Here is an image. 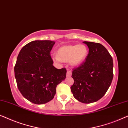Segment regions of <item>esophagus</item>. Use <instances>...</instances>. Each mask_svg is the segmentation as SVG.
<instances>
[{"instance_id":"34e87169","label":"esophagus","mask_w":128,"mask_h":128,"mask_svg":"<svg viewBox=\"0 0 128 128\" xmlns=\"http://www.w3.org/2000/svg\"><path fill=\"white\" fill-rule=\"evenodd\" d=\"M71 76H72V72L70 71V70H68L67 71V77H71Z\"/></svg>"}]
</instances>
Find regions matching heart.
Wrapping results in <instances>:
<instances>
[{"instance_id":"1","label":"heart","mask_w":128,"mask_h":128,"mask_svg":"<svg viewBox=\"0 0 128 128\" xmlns=\"http://www.w3.org/2000/svg\"><path fill=\"white\" fill-rule=\"evenodd\" d=\"M88 48L85 45L64 46L58 50V55H53L52 60L55 62H68L73 66H78L86 60L88 55Z\"/></svg>"}]
</instances>
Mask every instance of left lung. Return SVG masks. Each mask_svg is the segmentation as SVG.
<instances>
[{"mask_svg":"<svg viewBox=\"0 0 128 128\" xmlns=\"http://www.w3.org/2000/svg\"><path fill=\"white\" fill-rule=\"evenodd\" d=\"M89 53L85 62L74 68L70 88L73 96L83 103L97 102L105 95L113 78V61L107 49L98 42H84Z\"/></svg>","mask_w":128,"mask_h":128,"instance_id":"obj_1","label":"left lung"}]
</instances>
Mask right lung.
Segmentation results:
<instances>
[{"label": "right lung", "mask_w": 128, "mask_h": 128, "mask_svg": "<svg viewBox=\"0 0 128 128\" xmlns=\"http://www.w3.org/2000/svg\"><path fill=\"white\" fill-rule=\"evenodd\" d=\"M55 43L51 40H34L22 48L14 67L18 90L25 99L36 104L48 102L56 94V87L66 77V69L52 65L50 52Z\"/></svg>", "instance_id": "right-lung-1"}]
</instances>
